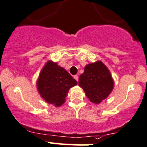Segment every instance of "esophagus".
I'll use <instances>...</instances> for the list:
<instances>
[{
    "label": "esophagus",
    "mask_w": 147,
    "mask_h": 147,
    "mask_svg": "<svg viewBox=\"0 0 147 147\" xmlns=\"http://www.w3.org/2000/svg\"><path fill=\"white\" fill-rule=\"evenodd\" d=\"M74 78H75L76 81H78V75H75V76H74Z\"/></svg>",
    "instance_id": "1"
}]
</instances>
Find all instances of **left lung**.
I'll return each mask as SVG.
<instances>
[{"label": "left lung", "instance_id": "left-lung-1", "mask_svg": "<svg viewBox=\"0 0 147 147\" xmlns=\"http://www.w3.org/2000/svg\"><path fill=\"white\" fill-rule=\"evenodd\" d=\"M78 85L91 102L99 104L112 91L114 81L105 65L96 61L86 66L84 72L79 76Z\"/></svg>", "mask_w": 147, "mask_h": 147}]
</instances>
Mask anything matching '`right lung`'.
I'll return each mask as SVG.
<instances>
[{"mask_svg":"<svg viewBox=\"0 0 147 147\" xmlns=\"http://www.w3.org/2000/svg\"><path fill=\"white\" fill-rule=\"evenodd\" d=\"M76 84L77 81L64 69L52 61L45 65L37 81L38 90L42 98L56 107L64 103L69 88Z\"/></svg>","mask_w":147,"mask_h":147,"instance_id":"obj_1","label":"right lung"}]
</instances>
